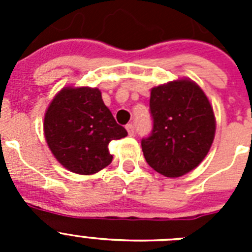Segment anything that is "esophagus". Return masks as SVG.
Segmentation results:
<instances>
[{"instance_id": "1", "label": "esophagus", "mask_w": 252, "mask_h": 252, "mask_svg": "<svg viewBox=\"0 0 252 252\" xmlns=\"http://www.w3.org/2000/svg\"><path fill=\"white\" fill-rule=\"evenodd\" d=\"M126 130H127V132H128V135H130V136H132L133 133H135V127H133L132 124L126 125Z\"/></svg>"}]
</instances>
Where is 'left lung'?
Masks as SVG:
<instances>
[{"label":"left lung","mask_w":252,"mask_h":252,"mask_svg":"<svg viewBox=\"0 0 252 252\" xmlns=\"http://www.w3.org/2000/svg\"><path fill=\"white\" fill-rule=\"evenodd\" d=\"M153 130L141 140L146 162L160 174L177 178L201 164L215 139L213 108L189 79L151 90Z\"/></svg>","instance_id":"8db88e82"}]
</instances>
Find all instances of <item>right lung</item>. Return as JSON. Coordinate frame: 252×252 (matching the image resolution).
<instances>
[{
  "label": "right lung",
  "instance_id": "right-lung-1",
  "mask_svg": "<svg viewBox=\"0 0 252 252\" xmlns=\"http://www.w3.org/2000/svg\"><path fill=\"white\" fill-rule=\"evenodd\" d=\"M44 133L58 161L77 174H94L112 161L108 144L127 136L103 103L99 90L66 87L51 101Z\"/></svg>",
  "mask_w": 252,
  "mask_h": 252
}]
</instances>
